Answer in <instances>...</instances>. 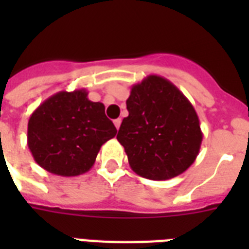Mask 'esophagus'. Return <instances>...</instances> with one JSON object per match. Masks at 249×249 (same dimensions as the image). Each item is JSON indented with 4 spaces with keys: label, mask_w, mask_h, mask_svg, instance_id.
<instances>
[{
    "label": "esophagus",
    "mask_w": 249,
    "mask_h": 249,
    "mask_svg": "<svg viewBox=\"0 0 249 249\" xmlns=\"http://www.w3.org/2000/svg\"><path fill=\"white\" fill-rule=\"evenodd\" d=\"M113 124H115V126H116V129L120 128V125H121V119H116V120H113Z\"/></svg>",
    "instance_id": "esophagus-1"
}]
</instances>
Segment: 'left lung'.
Returning a JSON list of instances; mask_svg holds the SVG:
<instances>
[{"label":"left lung","mask_w":249,"mask_h":249,"mask_svg":"<svg viewBox=\"0 0 249 249\" xmlns=\"http://www.w3.org/2000/svg\"><path fill=\"white\" fill-rule=\"evenodd\" d=\"M128 117L117 141L133 172L152 181L182 174L200 151L203 133L194 106L165 77L150 75L130 89Z\"/></svg>","instance_id":"left-lung-1"}]
</instances>
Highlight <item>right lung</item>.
<instances>
[{"mask_svg": "<svg viewBox=\"0 0 249 249\" xmlns=\"http://www.w3.org/2000/svg\"><path fill=\"white\" fill-rule=\"evenodd\" d=\"M116 133L103 103L89 101L85 89L62 90L32 112L27 143L41 168L62 177H75L90 170L102 144Z\"/></svg>", "mask_w": 249, "mask_h": 249, "instance_id": "obj_1", "label": "right lung"}]
</instances>
